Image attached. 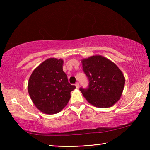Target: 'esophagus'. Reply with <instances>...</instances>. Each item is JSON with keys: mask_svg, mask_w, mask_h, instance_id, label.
Here are the masks:
<instances>
[{"mask_svg": "<svg viewBox=\"0 0 150 150\" xmlns=\"http://www.w3.org/2000/svg\"><path fill=\"white\" fill-rule=\"evenodd\" d=\"M75 87H76V88H79V84L78 83H76Z\"/></svg>", "mask_w": 150, "mask_h": 150, "instance_id": "obj_1", "label": "esophagus"}]
</instances>
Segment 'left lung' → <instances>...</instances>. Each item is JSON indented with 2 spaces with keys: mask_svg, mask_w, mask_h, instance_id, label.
<instances>
[{
  "mask_svg": "<svg viewBox=\"0 0 150 150\" xmlns=\"http://www.w3.org/2000/svg\"><path fill=\"white\" fill-rule=\"evenodd\" d=\"M83 71L89 81L87 89L81 88L83 95L98 108L112 106L122 94L125 79L115 63L102 55H93L81 60Z\"/></svg>",
  "mask_w": 150,
  "mask_h": 150,
  "instance_id": "1",
  "label": "left lung"
}]
</instances>
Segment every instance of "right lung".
<instances>
[{
  "label": "right lung",
  "mask_w": 150,
  "mask_h": 150,
  "mask_svg": "<svg viewBox=\"0 0 150 150\" xmlns=\"http://www.w3.org/2000/svg\"><path fill=\"white\" fill-rule=\"evenodd\" d=\"M63 60L49 58L33 71L28 91L33 103L43 113L54 115L67 105L75 88L63 71Z\"/></svg>",
  "instance_id": "1"
}]
</instances>
